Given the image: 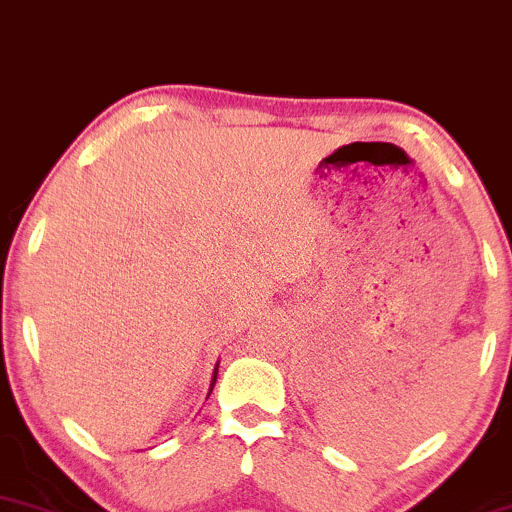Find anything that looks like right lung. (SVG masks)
I'll return each instance as SVG.
<instances>
[{
  "mask_svg": "<svg viewBox=\"0 0 512 512\" xmlns=\"http://www.w3.org/2000/svg\"><path fill=\"white\" fill-rule=\"evenodd\" d=\"M215 381H218V364H215V371H213V381H210V390H213ZM208 395H210V393H208Z\"/></svg>",
  "mask_w": 512,
  "mask_h": 512,
  "instance_id": "obj_1",
  "label": "right lung"
}]
</instances>
